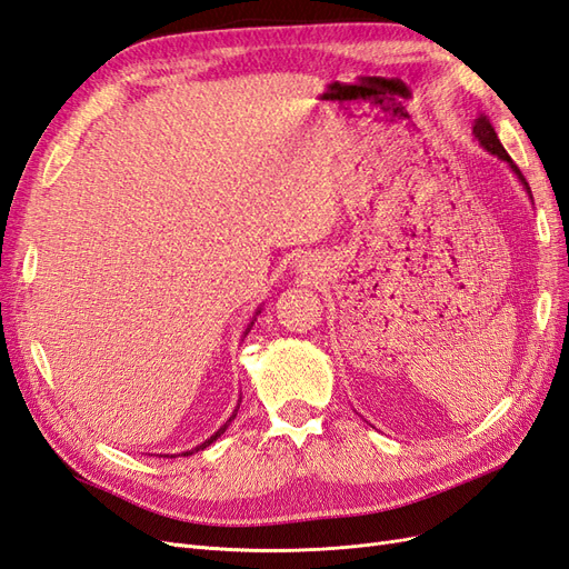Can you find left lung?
I'll list each match as a JSON object with an SVG mask.
<instances>
[{"label": "left lung", "mask_w": 569, "mask_h": 569, "mask_svg": "<svg viewBox=\"0 0 569 569\" xmlns=\"http://www.w3.org/2000/svg\"><path fill=\"white\" fill-rule=\"evenodd\" d=\"M472 134H475V140L479 142V147H485L489 153H493V157H498L501 161H506L508 166H510V170L515 176H518V180H520V184L525 187V192L529 194V199H531V189H529V182L525 180V176L520 173V168L512 163V159L508 157V151L503 149V144H501V140H498V134H496V130H493V126H491V120L485 116V113H479L477 118H475V126H472Z\"/></svg>", "instance_id": "obj_1"}]
</instances>
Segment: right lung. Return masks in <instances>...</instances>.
Wrapping results in <instances>:
<instances>
[{
	"label": "right lung",
	"mask_w": 569,
	"mask_h": 569,
	"mask_svg": "<svg viewBox=\"0 0 569 569\" xmlns=\"http://www.w3.org/2000/svg\"><path fill=\"white\" fill-rule=\"evenodd\" d=\"M258 313H261V308H256V313H253V318H251V322H249V325H247V330H244V337H247V335H249V330H251V327H253V320H256V316H258ZM237 410H239V403H237V408H234V412H232V416H230V420H228V422H226V425H222V427H220V429H218V432H216V435H211V437H209V439H206V441H203V443H199V446H197V449H192V451H184V453H182V456H192V453H197V451H203V449H206V446H211V443H213V441H216V439H218V437H220V435H222V432H226V429H228V427H230V422H232V420H234V418H237ZM173 458H176V456H173Z\"/></svg>",
	"instance_id": "right-lung-1"
}]
</instances>
